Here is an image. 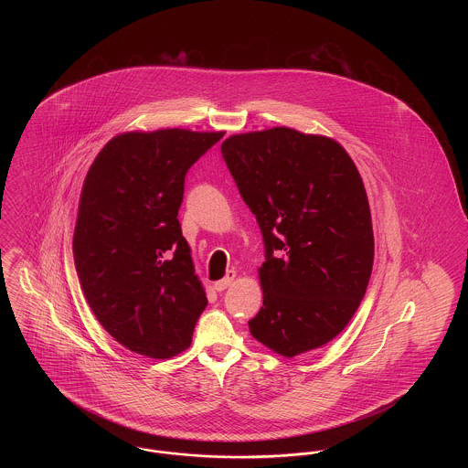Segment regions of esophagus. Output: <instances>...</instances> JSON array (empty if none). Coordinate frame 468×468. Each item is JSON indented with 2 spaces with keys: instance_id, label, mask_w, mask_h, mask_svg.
Segmentation results:
<instances>
[{
  "instance_id": "1",
  "label": "esophagus",
  "mask_w": 468,
  "mask_h": 468,
  "mask_svg": "<svg viewBox=\"0 0 468 468\" xmlns=\"http://www.w3.org/2000/svg\"><path fill=\"white\" fill-rule=\"evenodd\" d=\"M235 279H237V271H235V270H228V273H226V277H224V279L218 281V282H214V290H228V288L235 282Z\"/></svg>"
}]
</instances>
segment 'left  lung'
<instances>
[{
    "instance_id": "obj_1",
    "label": "left lung",
    "mask_w": 468,
    "mask_h": 468,
    "mask_svg": "<svg viewBox=\"0 0 468 468\" xmlns=\"http://www.w3.org/2000/svg\"><path fill=\"white\" fill-rule=\"evenodd\" d=\"M221 153L265 242L250 335L286 357L328 344L357 311L374 265L356 165L332 138L291 128L231 134Z\"/></svg>"
}]
</instances>
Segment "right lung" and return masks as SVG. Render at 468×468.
I'll list each match as a JSON object with an SVG mask.
<instances>
[{"mask_svg":"<svg viewBox=\"0 0 468 468\" xmlns=\"http://www.w3.org/2000/svg\"><path fill=\"white\" fill-rule=\"evenodd\" d=\"M223 134H117L84 180L73 233L79 282L100 324L142 356L187 349L207 307L177 216L187 170Z\"/></svg>","mask_w":468,"mask_h":468,"instance_id":"1","label":"right lung"}]
</instances>
